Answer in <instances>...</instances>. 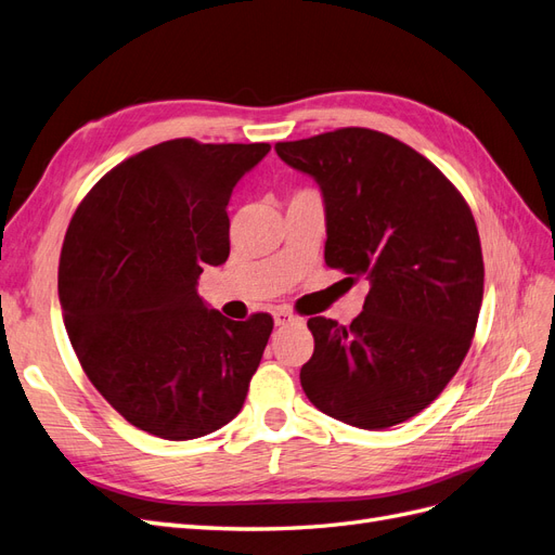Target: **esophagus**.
<instances>
[{"instance_id":"1","label":"esophagus","mask_w":555,"mask_h":555,"mask_svg":"<svg viewBox=\"0 0 555 555\" xmlns=\"http://www.w3.org/2000/svg\"><path fill=\"white\" fill-rule=\"evenodd\" d=\"M297 321V315L291 311V309H286V307H279V309H274V323L281 327V325H291V323H295Z\"/></svg>"}]
</instances>
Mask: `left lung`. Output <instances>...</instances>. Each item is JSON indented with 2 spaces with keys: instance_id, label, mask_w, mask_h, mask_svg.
Masks as SVG:
<instances>
[{
  "instance_id": "obj_1",
  "label": "left lung",
  "mask_w": 555,
  "mask_h": 555,
  "mask_svg": "<svg viewBox=\"0 0 555 555\" xmlns=\"http://www.w3.org/2000/svg\"><path fill=\"white\" fill-rule=\"evenodd\" d=\"M274 149L321 185L327 267L370 281L351 325L307 321V398L362 430L404 423L447 388L477 330L483 256L467 202L427 157L376 130L341 128Z\"/></svg>"
}]
</instances>
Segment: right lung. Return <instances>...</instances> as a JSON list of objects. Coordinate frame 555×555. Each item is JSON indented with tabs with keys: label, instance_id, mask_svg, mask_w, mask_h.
Listing matches in <instances>:
<instances>
[{
	"label": "right lung",
	"instance_id": "obj_1",
	"mask_svg": "<svg viewBox=\"0 0 555 555\" xmlns=\"http://www.w3.org/2000/svg\"><path fill=\"white\" fill-rule=\"evenodd\" d=\"M269 144L171 139L94 183L60 253L65 327L90 384L149 435L204 437L240 414L274 321H230L197 295L230 256L228 202Z\"/></svg>",
	"mask_w": 555,
	"mask_h": 555
}]
</instances>
